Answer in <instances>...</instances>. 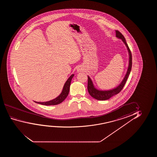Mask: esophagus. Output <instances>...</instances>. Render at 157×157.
<instances>
[{
    "mask_svg": "<svg viewBox=\"0 0 157 157\" xmlns=\"http://www.w3.org/2000/svg\"><path fill=\"white\" fill-rule=\"evenodd\" d=\"M82 67H78L77 68V71L78 72H80V71H82Z\"/></svg>",
    "mask_w": 157,
    "mask_h": 157,
    "instance_id": "34e87169",
    "label": "esophagus"
}]
</instances>
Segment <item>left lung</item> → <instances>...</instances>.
<instances>
[{"mask_svg": "<svg viewBox=\"0 0 157 157\" xmlns=\"http://www.w3.org/2000/svg\"><path fill=\"white\" fill-rule=\"evenodd\" d=\"M116 32V36L119 39H122L123 42L124 43L125 45L127 46V49L128 50L129 52V65L128 67V69L127 71V74L125 76L124 79L123 80L122 82L119 86L114 88L113 90H105V91H102V90H97L96 88H94L93 86L92 82L90 79V78L88 76V84H87V90L89 94H90L91 97L94 98V99L98 100H106L108 99H109L111 97H113L114 95L117 94L120 92L121 90H122L123 87L124 86L125 84L126 83L127 79L129 77V75L131 72V67H132V54L130 51V49L128 47V45L126 42L124 36L118 30H115Z\"/></svg>", "mask_w": 157, "mask_h": 157, "instance_id": "8db88e82", "label": "left lung"}]
</instances>
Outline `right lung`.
Returning a JSON list of instances; mask_svg holds the SVG:
<instances>
[{
	"instance_id": "add662e5",
	"label": "right lung",
	"mask_w": 157,
	"mask_h": 157,
	"mask_svg": "<svg viewBox=\"0 0 157 157\" xmlns=\"http://www.w3.org/2000/svg\"><path fill=\"white\" fill-rule=\"evenodd\" d=\"M73 76H74V75H72L69 77V79L67 80V82L65 83L62 92L61 93V94L57 98H56V99H54L51 101L45 102H35H35L45 105H58L61 102H62L63 101L67 98V96L69 94L71 80H72V78L73 77Z\"/></svg>"
}]
</instances>
